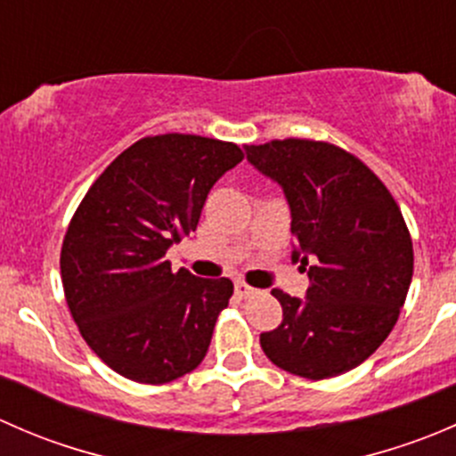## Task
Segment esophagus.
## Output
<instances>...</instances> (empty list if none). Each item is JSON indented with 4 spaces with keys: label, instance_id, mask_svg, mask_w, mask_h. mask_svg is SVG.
<instances>
[{
    "label": "esophagus",
    "instance_id": "esophagus-1",
    "mask_svg": "<svg viewBox=\"0 0 456 456\" xmlns=\"http://www.w3.org/2000/svg\"><path fill=\"white\" fill-rule=\"evenodd\" d=\"M254 293H256L254 287H249V284L242 282V280H236V296L238 297H249V296H254Z\"/></svg>",
    "mask_w": 456,
    "mask_h": 456
}]
</instances>
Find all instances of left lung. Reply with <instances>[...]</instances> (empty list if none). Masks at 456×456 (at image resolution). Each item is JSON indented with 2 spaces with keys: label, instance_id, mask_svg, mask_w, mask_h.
Masks as SVG:
<instances>
[{
  "label": "left lung",
  "instance_id": "left-lung-1",
  "mask_svg": "<svg viewBox=\"0 0 456 456\" xmlns=\"http://www.w3.org/2000/svg\"><path fill=\"white\" fill-rule=\"evenodd\" d=\"M247 159L282 185L311 282L305 300L271 291L282 322L260 335L262 351L305 379L353 370L406 302L415 254L402 209L369 165L329 141L273 139L251 145Z\"/></svg>",
  "mask_w": 456,
  "mask_h": 456
}]
</instances>
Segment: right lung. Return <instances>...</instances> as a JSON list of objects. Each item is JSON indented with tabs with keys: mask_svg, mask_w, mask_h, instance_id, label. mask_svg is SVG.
I'll use <instances>...</instances> for the list:
<instances>
[{
	"mask_svg": "<svg viewBox=\"0 0 456 456\" xmlns=\"http://www.w3.org/2000/svg\"><path fill=\"white\" fill-rule=\"evenodd\" d=\"M245 151L199 134L145 136L92 183L61 245V282L81 338L139 384H167L205 360L229 278L172 271L169 247L190 236L214 183Z\"/></svg>",
	"mask_w": 456,
	"mask_h": 456,
	"instance_id": "add662e5",
	"label": "right lung"
}]
</instances>
